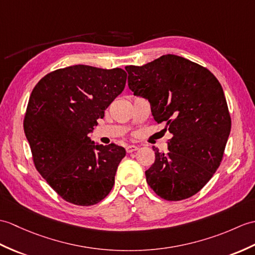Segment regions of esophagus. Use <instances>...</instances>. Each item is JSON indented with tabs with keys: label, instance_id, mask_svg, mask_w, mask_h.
I'll return each mask as SVG.
<instances>
[{
	"label": "esophagus",
	"instance_id": "esophagus-1",
	"mask_svg": "<svg viewBox=\"0 0 255 255\" xmlns=\"http://www.w3.org/2000/svg\"><path fill=\"white\" fill-rule=\"evenodd\" d=\"M137 150H138V146H137V145H133V144H131V145H127V146H126V151H127V153H132V152L137 151Z\"/></svg>",
	"mask_w": 255,
	"mask_h": 255
}]
</instances>
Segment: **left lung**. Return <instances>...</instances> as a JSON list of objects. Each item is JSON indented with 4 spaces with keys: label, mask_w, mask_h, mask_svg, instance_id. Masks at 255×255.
<instances>
[{
    "label": "left lung",
    "mask_w": 255,
    "mask_h": 255,
    "mask_svg": "<svg viewBox=\"0 0 255 255\" xmlns=\"http://www.w3.org/2000/svg\"><path fill=\"white\" fill-rule=\"evenodd\" d=\"M125 69L130 90L149 101L154 120L173 134L167 154L153 146L146 182L164 200L192 197L220 166L232 128L221 84L209 69L174 54Z\"/></svg>",
    "instance_id": "obj_1"
}]
</instances>
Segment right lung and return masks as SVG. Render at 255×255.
<instances>
[{
	"label": "right lung",
	"instance_id": "right-lung-1",
	"mask_svg": "<svg viewBox=\"0 0 255 255\" xmlns=\"http://www.w3.org/2000/svg\"><path fill=\"white\" fill-rule=\"evenodd\" d=\"M126 78L122 68L74 65L47 74L33 88L23 130L35 168L67 202L97 204L114 186L126 150L96 143L89 133Z\"/></svg>",
	"mask_w": 255,
	"mask_h": 255
}]
</instances>
